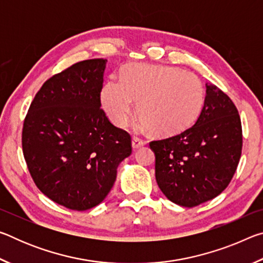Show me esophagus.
I'll return each instance as SVG.
<instances>
[{
    "label": "esophagus",
    "mask_w": 263,
    "mask_h": 263,
    "mask_svg": "<svg viewBox=\"0 0 263 263\" xmlns=\"http://www.w3.org/2000/svg\"><path fill=\"white\" fill-rule=\"evenodd\" d=\"M146 144L145 142V140H142V139H140V138H138V137H135L132 139V147H133V149H137V148H140V147H142V146H144Z\"/></svg>",
    "instance_id": "1"
}]
</instances>
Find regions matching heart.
Masks as SVG:
<instances>
[{
	"label": "heart",
	"instance_id": "obj_1",
	"mask_svg": "<svg viewBox=\"0 0 263 263\" xmlns=\"http://www.w3.org/2000/svg\"><path fill=\"white\" fill-rule=\"evenodd\" d=\"M138 101L140 125L160 135L188 127L201 112L204 88L195 74L180 68L131 64L121 80L109 79L101 90L102 106L117 126L126 125Z\"/></svg>",
	"mask_w": 263,
	"mask_h": 263
}]
</instances>
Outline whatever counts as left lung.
Masks as SVG:
<instances>
[{
	"mask_svg": "<svg viewBox=\"0 0 263 263\" xmlns=\"http://www.w3.org/2000/svg\"><path fill=\"white\" fill-rule=\"evenodd\" d=\"M155 179L173 203L193 208L217 197L232 180L242 148V128L232 100L206 83L195 124L177 135L149 142Z\"/></svg>",
	"mask_w": 263,
	"mask_h": 263,
	"instance_id": "1",
	"label": "left lung"
}]
</instances>
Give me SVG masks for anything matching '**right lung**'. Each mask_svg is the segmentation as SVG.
<instances>
[{"mask_svg": "<svg viewBox=\"0 0 263 263\" xmlns=\"http://www.w3.org/2000/svg\"><path fill=\"white\" fill-rule=\"evenodd\" d=\"M105 66L106 59L84 60L53 75L24 121L22 146L35 185L70 210L99 205L132 152L130 135L101 109Z\"/></svg>", "mask_w": 263, "mask_h": 263, "instance_id": "add662e5", "label": "right lung"}]
</instances>
